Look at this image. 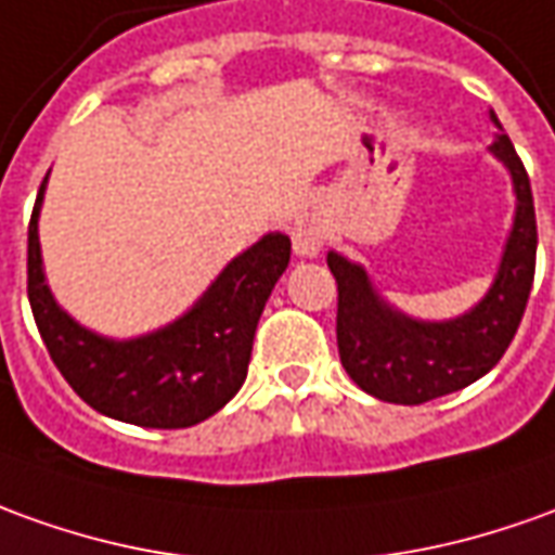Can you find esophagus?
Listing matches in <instances>:
<instances>
[{
  "label": "esophagus",
  "mask_w": 555,
  "mask_h": 555,
  "mask_svg": "<svg viewBox=\"0 0 555 555\" xmlns=\"http://www.w3.org/2000/svg\"><path fill=\"white\" fill-rule=\"evenodd\" d=\"M323 227L317 220V214H301L293 227V250L299 256H317L323 247Z\"/></svg>",
  "instance_id": "obj_1"
}]
</instances>
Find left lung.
Listing matches in <instances>:
<instances>
[{
    "instance_id": "left-lung-1",
    "label": "left lung",
    "mask_w": 555,
    "mask_h": 555,
    "mask_svg": "<svg viewBox=\"0 0 555 555\" xmlns=\"http://www.w3.org/2000/svg\"><path fill=\"white\" fill-rule=\"evenodd\" d=\"M492 124L502 129L489 111ZM492 156H499L514 181L517 211L504 241L499 274L489 293L472 311L453 320H414L380 299L369 271L344 259L326 256L338 284V353L344 372L359 389L392 404H423L447 392L468 387L504 357L517 335L519 320L534 281V202L529 175L507 135H495Z\"/></svg>"
}]
</instances>
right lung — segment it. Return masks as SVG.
<instances>
[{"mask_svg":"<svg viewBox=\"0 0 555 555\" xmlns=\"http://www.w3.org/2000/svg\"><path fill=\"white\" fill-rule=\"evenodd\" d=\"M44 183L29 220L26 293L41 341L68 387L99 414L144 429H186L217 414L247 377L256 323L289 266V238L262 235L175 323L114 341L72 320L44 281L38 244Z\"/></svg>","mask_w":555,"mask_h":555,"instance_id":"right-lung-1","label":"right lung"}]
</instances>
